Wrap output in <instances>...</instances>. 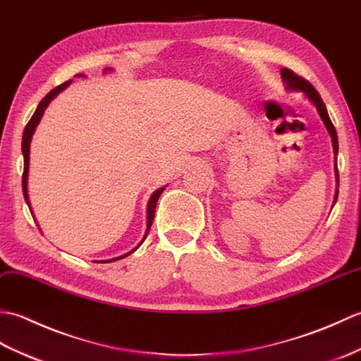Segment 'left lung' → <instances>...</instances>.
I'll return each instance as SVG.
<instances>
[{
  "mask_svg": "<svg viewBox=\"0 0 361 361\" xmlns=\"http://www.w3.org/2000/svg\"><path fill=\"white\" fill-rule=\"evenodd\" d=\"M281 78L286 85V90L287 91H292V92H302L306 97L309 99V102L314 105L318 111L319 117H322L323 123L326 126L327 133H329L331 139H332V147H334V154H335V179H337V190H335V197H334V204L337 202V197H338V168H337V156H338V137H337V131H335V128L331 122L329 114H327V109L326 105L323 103L322 97H319V94L317 92V90L314 86H312L307 80H304L302 77H298L292 72L290 69L283 68L281 69Z\"/></svg>",
  "mask_w": 361,
  "mask_h": 361,
  "instance_id": "8db88e82",
  "label": "left lung"
}]
</instances>
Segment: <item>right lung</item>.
<instances>
[{
    "mask_svg": "<svg viewBox=\"0 0 361 361\" xmlns=\"http://www.w3.org/2000/svg\"><path fill=\"white\" fill-rule=\"evenodd\" d=\"M108 71H113V69H111V68H106V69H105V72H108ZM77 77H78V75H77ZM71 83H72V80H69V82H65V83L60 85V86H57V87H54V90H52L51 92H47V94H46V97H44L42 102H39V105L37 106L34 116H32V118L29 120V123L26 125V128H24V133H23V142H21V151H23V157H24L23 193H24V199H26V204L29 205V210H32V208H30V202H29V195H27L29 153H30V142H32V135H34V133H35V130H37V126H38V123H39V120H42V117H43V114H44V109L47 108V105H49L51 100H54L55 97H57V95H59L61 91H65L66 87H68ZM165 187H166V185H165ZM165 187H160L159 190H156L154 193L151 195V197H149L148 207H147V231H145V236H143V239H142V243L145 241V238L148 236V231H149V228H151V224H153V221H154V213H156V205H157V201H159L160 195H162V191L165 190ZM32 216H34V214H32ZM142 243H140L137 247H135V248H133L131 252H128V253H125V255H122V256H117V258L108 259V261H99V262H113V261H117V259H122V258H125V256L131 255L133 252L137 250V248L142 245ZM95 262H97V261H95Z\"/></svg>",
    "mask_w": 361,
    "mask_h": 361,
    "instance_id": "right-lung-1",
    "label": "right lung"
}]
</instances>
